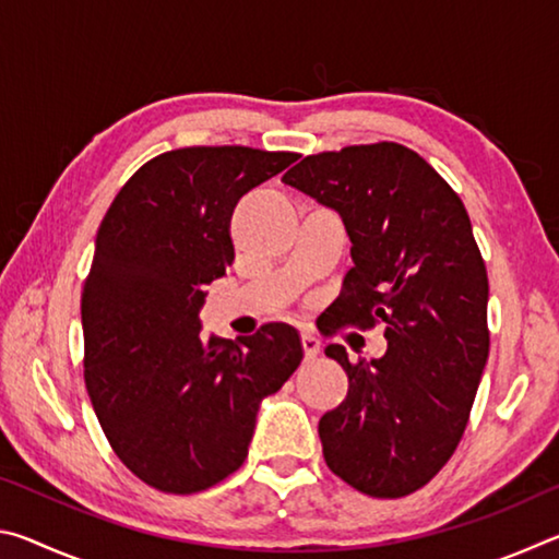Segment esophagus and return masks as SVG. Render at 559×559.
<instances>
[{
  "mask_svg": "<svg viewBox=\"0 0 559 559\" xmlns=\"http://www.w3.org/2000/svg\"><path fill=\"white\" fill-rule=\"evenodd\" d=\"M300 343H302V353H306V359H316L320 353V340L310 333H302L300 335Z\"/></svg>",
  "mask_w": 559,
  "mask_h": 559,
  "instance_id": "esophagus-1",
  "label": "esophagus"
}]
</instances>
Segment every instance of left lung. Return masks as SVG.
Returning <instances> with one entry per match:
<instances>
[{
	"label": "left lung",
	"instance_id": "8db88e82",
	"mask_svg": "<svg viewBox=\"0 0 559 559\" xmlns=\"http://www.w3.org/2000/svg\"><path fill=\"white\" fill-rule=\"evenodd\" d=\"M283 182L335 210L353 241L337 318L386 337L370 362L325 347L349 380L318 424L328 468L359 493L409 496L456 451L488 359V273L466 206L396 143L308 155Z\"/></svg>",
	"mask_w": 559,
	"mask_h": 559
}]
</instances>
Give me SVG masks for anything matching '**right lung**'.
Returning a JSON list of instances; mask_svg holds the SVG:
<instances>
[{"label": "right lung", "mask_w": 559, "mask_h": 559, "mask_svg": "<svg viewBox=\"0 0 559 559\" xmlns=\"http://www.w3.org/2000/svg\"><path fill=\"white\" fill-rule=\"evenodd\" d=\"M296 159L173 150L140 167L100 222L81 293L83 377L112 451L163 493H200L239 468L261 400L302 359L286 323L239 343L200 335L204 288L234 261L236 202Z\"/></svg>", "instance_id": "obj_1"}]
</instances>
